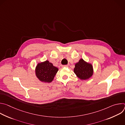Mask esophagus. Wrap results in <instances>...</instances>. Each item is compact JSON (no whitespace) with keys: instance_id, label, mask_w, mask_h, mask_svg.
<instances>
[{"instance_id":"1","label":"esophagus","mask_w":125,"mask_h":125,"mask_svg":"<svg viewBox=\"0 0 125 125\" xmlns=\"http://www.w3.org/2000/svg\"><path fill=\"white\" fill-rule=\"evenodd\" d=\"M62 67V68H64V67H68V66L66 65H63Z\"/></svg>"}]
</instances>
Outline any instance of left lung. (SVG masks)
<instances>
[{"label":"left lung","instance_id":"8db88e82","mask_svg":"<svg viewBox=\"0 0 125 125\" xmlns=\"http://www.w3.org/2000/svg\"><path fill=\"white\" fill-rule=\"evenodd\" d=\"M75 66L74 72L81 80H86L93 76L94 70L92 65L87 63L83 59H81Z\"/></svg>","mask_w":125,"mask_h":125}]
</instances>
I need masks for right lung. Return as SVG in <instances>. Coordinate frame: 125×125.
<instances>
[{
    "mask_svg": "<svg viewBox=\"0 0 125 125\" xmlns=\"http://www.w3.org/2000/svg\"><path fill=\"white\" fill-rule=\"evenodd\" d=\"M58 71V69L48 60L38 63L35 70V75L38 79L44 83L51 82Z\"/></svg>",
    "mask_w": 125,
    "mask_h": 125,
    "instance_id": "obj_1",
    "label": "right lung"
}]
</instances>
